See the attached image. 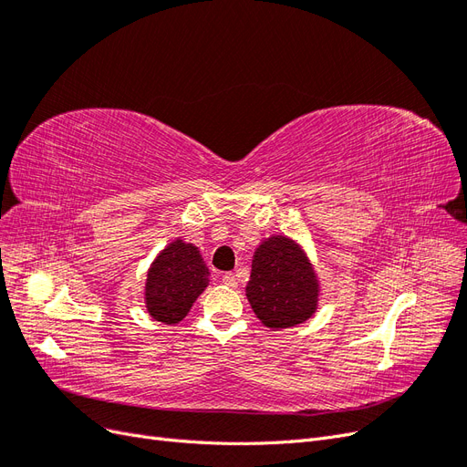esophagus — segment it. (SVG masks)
<instances>
[{"label":"esophagus","mask_w":467,"mask_h":467,"mask_svg":"<svg viewBox=\"0 0 467 467\" xmlns=\"http://www.w3.org/2000/svg\"><path fill=\"white\" fill-rule=\"evenodd\" d=\"M222 282H223L225 286L235 288V275H234V273H225V275H222Z\"/></svg>","instance_id":"esophagus-1"}]
</instances>
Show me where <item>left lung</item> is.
Returning <instances> with one entry per match:
<instances>
[{
	"label": "left lung",
	"mask_w": 467,
	"mask_h": 467,
	"mask_svg": "<svg viewBox=\"0 0 467 467\" xmlns=\"http://www.w3.org/2000/svg\"><path fill=\"white\" fill-rule=\"evenodd\" d=\"M317 278L304 251L285 235L263 242L251 265L247 300L271 329L294 327L316 312Z\"/></svg>",
	"instance_id": "obj_1"
}]
</instances>
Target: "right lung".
I'll return each mask as SVG.
<instances>
[{"mask_svg": "<svg viewBox=\"0 0 467 467\" xmlns=\"http://www.w3.org/2000/svg\"><path fill=\"white\" fill-rule=\"evenodd\" d=\"M206 286L208 268L199 247L177 239L160 253L148 273V314L155 321L175 325L189 314Z\"/></svg>", "mask_w": 467, "mask_h": 467, "instance_id": "obj_1", "label": "right lung"}]
</instances>
